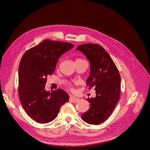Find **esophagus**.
I'll return each mask as SVG.
<instances>
[{
    "instance_id": "obj_1",
    "label": "esophagus",
    "mask_w": 150,
    "mask_h": 150,
    "mask_svg": "<svg viewBox=\"0 0 150 150\" xmlns=\"http://www.w3.org/2000/svg\"><path fill=\"white\" fill-rule=\"evenodd\" d=\"M79 99L78 98H76V97L72 96H70V98H69V101H71V102H73V103L77 102V101H78L79 100Z\"/></svg>"
}]
</instances>
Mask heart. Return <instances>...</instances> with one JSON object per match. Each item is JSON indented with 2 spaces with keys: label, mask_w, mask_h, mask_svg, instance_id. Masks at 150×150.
Segmentation results:
<instances>
[{
  "label": "heart",
  "mask_w": 150,
  "mask_h": 150,
  "mask_svg": "<svg viewBox=\"0 0 150 150\" xmlns=\"http://www.w3.org/2000/svg\"><path fill=\"white\" fill-rule=\"evenodd\" d=\"M70 89H71V90H72H72H73V89H72V88H70Z\"/></svg>",
  "instance_id": "heart-1"
}]
</instances>
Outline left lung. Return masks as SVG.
<instances>
[{
    "instance_id": "8db88e82",
    "label": "left lung",
    "mask_w": 150,
    "mask_h": 150,
    "mask_svg": "<svg viewBox=\"0 0 150 150\" xmlns=\"http://www.w3.org/2000/svg\"><path fill=\"white\" fill-rule=\"evenodd\" d=\"M83 52L90 63L89 76L86 84L94 88L96 97L87 99L89 109L81 116L90 125H99L111 116L120 96L121 76L109 54L98 44H84L76 48Z\"/></svg>"
}]
</instances>
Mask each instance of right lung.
<instances>
[{
	"label": "right lung",
	"mask_w": 150,
	"mask_h": 150,
	"mask_svg": "<svg viewBox=\"0 0 150 150\" xmlns=\"http://www.w3.org/2000/svg\"><path fill=\"white\" fill-rule=\"evenodd\" d=\"M74 45L61 41L44 40L28 50L19 66L20 101L30 118L39 123H47L57 117L60 108L69 100L64 90H45L47 77L56 69L59 58Z\"/></svg>",
	"instance_id": "add662e5"
}]
</instances>
